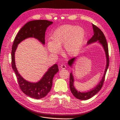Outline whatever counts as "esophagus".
Masks as SVG:
<instances>
[{
	"mask_svg": "<svg viewBox=\"0 0 120 120\" xmlns=\"http://www.w3.org/2000/svg\"><path fill=\"white\" fill-rule=\"evenodd\" d=\"M60 68L61 69H63V70H64V69H66V68L67 66L65 64H62L60 65Z\"/></svg>",
	"mask_w": 120,
	"mask_h": 120,
	"instance_id": "34e87169",
	"label": "esophagus"
}]
</instances>
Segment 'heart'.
<instances>
[{"mask_svg":"<svg viewBox=\"0 0 120 120\" xmlns=\"http://www.w3.org/2000/svg\"><path fill=\"white\" fill-rule=\"evenodd\" d=\"M52 41L47 43V48L53 55L60 52L64 45V52L66 56H72L77 54L84 44L86 32L84 29L70 24L63 25L57 28L51 35Z\"/></svg>","mask_w":120,"mask_h":120,"instance_id":"heart-1","label":"heart"}]
</instances>
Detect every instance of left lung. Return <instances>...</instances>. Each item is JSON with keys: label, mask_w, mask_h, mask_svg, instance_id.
I'll return each mask as SVG.
<instances>
[{"label": "left lung", "mask_w": 120, "mask_h": 120, "mask_svg": "<svg viewBox=\"0 0 120 120\" xmlns=\"http://www.w3.org/2000/svg\"><path fill=\"white\" fill-rule=\"evenodd\" d=\"M93 29L94 30V35L92 38L87 42V45H90V43L95 42L98 41V42L100 43V44L103 46L104 50L105 52L106 57V67L105 68V71L104 72V74L103 77L101 79V81L98 83V85L95 86L94 89L87 92H80L75 89L74 85V78L72 75V74L71 72L70 74V88L71 93L76 98L81 100H88L91 98L93 96H95L99 92L101 89V87L103 86L104 82L105 80V75L108 68L109 64V50H108V45L107 44V40L105 38L103 32L101 31L99 28H98L95 25L92 24ZM76 57H74L68 61V64L71 67H72V64H74V61L75 60Z\"/></svg>", "instance_id": "obj_1"}]
</instances>
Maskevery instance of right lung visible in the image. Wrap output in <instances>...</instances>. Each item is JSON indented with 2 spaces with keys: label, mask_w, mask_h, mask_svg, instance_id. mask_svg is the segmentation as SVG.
I'll list each match as a JSON object with an SVG mask.
<instances>
[{
  "label": "right lung",
  "mask_w": 120,
  "mask_h": 120,
  "mask_svg": "<svg viewBox=\"0 0 120 120\" xmlns=\"http://www.w3.org/2000/svg\"><path fill=\"white\" fill-rule=\"evenodd\" d=\"M52 23V21L47 20L29 21L18 32L12 46L11 66L16 75L20 89L25 95L35 99L44 98L50 92L52 85L53 77L59 71L57 65L54 64L50 67L39 82H31L24 79L19 73L15 63V52L18 45L29 38L37 39L44 45L46 28Z\"/></svg>",
  "instance_id": "obj_1"
}]
</instances>
